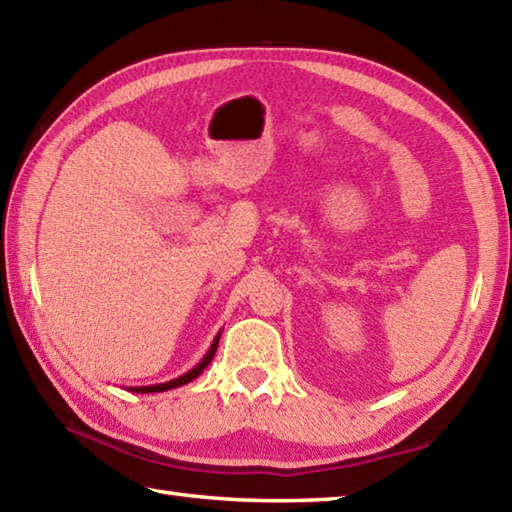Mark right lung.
Segmentation results:
<instances>
[{
	"label": "right lung",
	"instance_id": "1",
	"mask_svg": "<svg viewBox=\"0 0 512 512\" xmlns=\"http://www.w3.org/2000/svg\"><path fill=\"white\" fill-rule=\"evenodd\" d=\"M219 338H221V331L217 333L215 340H212V345H210L208 353H206V356L201 358L199 365H197V367H192L190 371H185L183 376H179V378H172V380H167V383H159V385H143V387H127V389H129V392H136V394H154V392H167V389H174V387H181V385H188V383H192V380L197 378V376H201V371L210 365V360L215 358L217 345H219Z\"/></svg>",
	"mask_w": 512,
	"mask_h": 512
}]
</instances>
